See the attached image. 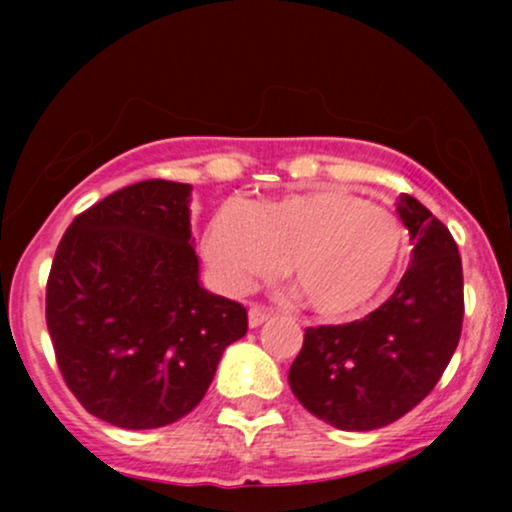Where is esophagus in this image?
<instances>
[{
    "mask_svg": "<svg viewBox=\"0 0 512 512\" xmlns=\"http://www.w3.org/2000/svg\"><path fill=\"white\" fill-rule=\"evenodd\" d=\"M269 310H264V308H260V305H252V308L248 310V325L250 327H260V325H264V322L269 320Z\"/></svg>",
    "mask_w": 512,
    "mask_h": 512,
    "instance_id": "1",
    "label": "esophagus"
}]
</instances>
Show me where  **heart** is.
Listing matches in <instances>:
<instances>
[{
    "instance_id": "1",
    "label": "heart",
    "mask_w": 512,
    "mask_h": 512,
    "mask_svg": "<svg viewBox=\"0 0 512 512\" xmlns=\"http://www.w3.org/2000/svg\"><path fill=\"white\" fill-rule=\"evenodd\" d=\"M407 231L392 211L344 187L221 207L202 248L221 289L248 291L286 260V276L310 310L346 317L378 296L395 272Z\"/></svg>"
}]
</instances>
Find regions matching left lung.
Here are the masks:
<instances>
[{"instance_id":"8db88e82","label":"left lung","mask_w":512,"mask_h":512,"mask_svg":"<svg viewBox=\"0 0 512 512\" xmlns=\"http://www.w3.org/2000/svg\"><path fill=\"white\" fill-rule=\"evenodd\" d=\"M397 214L414 250L395 293L363 320L305 330L291 363L298 402L339 431H373L404 416L448 368L462 332V260L448 228L419 199Z\"/></svg>"}]
</instances>
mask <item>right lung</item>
Returning a JSON list of instances; mask_svg holds the SVG:
<instances>
[{"instance_id":"obj_1","label":"right lung","mask_w":512,"mask_h":512,"mask_svg":"<svg viewBox=\"0 0 512 512\" xmlns=\"http://www.w3.org/2000/svg\"><path fill=\"white\" fill-rule=\"evenodd\" d=\"M190 192L173 180L122 187L76 216L52 260L57 366L88 414L117 428L190 414L248 332L243 305L199 284Z\"/></svg>"}]
</instances>
